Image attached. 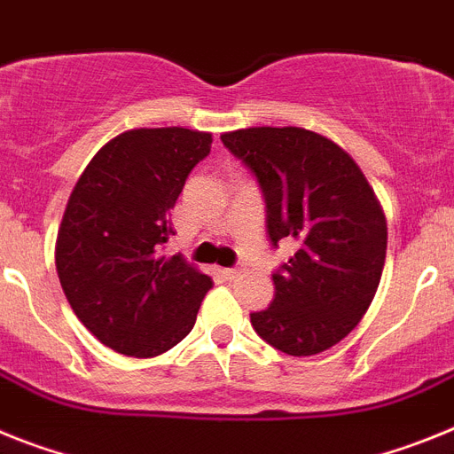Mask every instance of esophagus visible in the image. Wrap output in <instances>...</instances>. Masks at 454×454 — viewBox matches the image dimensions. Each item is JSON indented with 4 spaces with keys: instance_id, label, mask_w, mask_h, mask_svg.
I'll return each instance as SVG.
<instances>
[{
    "instance_id": "esophagus-1",
    "label": "esophagus",
    "mask_w": 454,
    "mask_h": 454,
    "mask_svg": "<svg viewBox=\"0 0 454 454\" xmlns=\"http://www.w3.org/2000/svg\"><path fill=\"white\" fill-rule=\"evenodd\" d=\"M223 274H226V278H231V281H238V278L244 276V270L242 267H232V270H223Z\"/></svg>"
}]
</instances>
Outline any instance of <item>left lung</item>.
Segmentation results:
<instances>
[{
  "mask_svg": "<svg viewBox=\"0 0 454 454\" xmlns=\"http://www.w3.org/2000/svg\"><path fill=\"white\" fill-rule=\"evenodd\" d=\"M222 141L258 178L271 244L297 251L274 274L255 333L290 356H313L361 322L380 287L386 216L364 171L338 144L303 128H244Z\"/></svg>",
  "mask_w": 454,
  "mask_h": 454,
  "instance_id": "8db88e82",
  "label": "left lung"
}]
</instances>
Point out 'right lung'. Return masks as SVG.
<instances>
[{
  "mask_svg": "<svg viewBox=\"0 0 454 454\" xmlns=\"http://www.w3.org/2000/svg\"><path fill=\"white\" fill-rule=\"evenodd\" d=\"M212 134L137 128L93 155L73 187L54 262L82 325L114 352H167L196 322L212 278L183 255H161L189 171L210 153Z\"/></svg>",
  "mask_w": 454,
  "mask_h": 454,
  "instance_id": "add662e5",
  "label": "right lung"
}]
</instances>
